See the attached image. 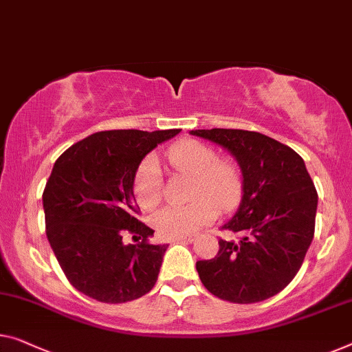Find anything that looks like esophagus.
<instances>
[{"label":"esophagus","instance_id":"esophagus-1","mask_svg":"<svg viewBox=\"0 0 352 352\" xmlns=\"http://www.w3.org/2000/svg\"><path fill=\"white\" fill-rule=\"evenodd\" d=\"M194 235H185V237H178V239H174V242H186V243H191V242H194Z\"/></svg>","mask_w":352,"mask_h":352}]
</instances>
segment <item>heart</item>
I'll return each instance as SVG.
<instances>
[{"instance_id": "1", "label": "heart", "mask_w": 352, "mask_h": 352, "mask_svg": "<svg viewBox=\"0 0 352 352\" xmlns=\"http://www.w3.org/2000/svg\"><path fill=\"white\" fill-rule=\"evenodd\" d=\"M167 164L175 174L192 177L191 199L186 206L166 207L155 213L153 228L161 237L178 239L213 223L221 212H230L243 196L242 167L232 156H218L213 146L196 139H183L166 150ZM135 201L151 210L162 201V178L155 158H146L134 177Z\"/></svg>"}]
</instances>
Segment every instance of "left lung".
<instances>
[{
  "mask_svg": "<svg viewBox=\"0 0 352 352\" xmlns=\"http://www.w3.org/2000/svg\"><path fill=\"white\" fill-rule=\"evenodd\" d=\"M191 134L228 148L245 178L237 213L223 226L237 240L219 239L218 254L196 262L199 278L221 300H265L289 285L311 245L318 192L305 162L291 146L254 131Z\"/></svg>",
  "mask_w": 352,
  "mask_h": 352,
  "instance_id": "obj_1",
  "label": "left lung"
}]
</instances>
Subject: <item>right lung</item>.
Wrapping results in <instances>:
<instances>
[{
	"label": "right lung",
	"instance_id": "1",
	"mask_svg": "<svg viewBox=\"0 0 352 352\" xmlns=\"http://www.w3.org/2000/svg\"><path fill=\"white\" fill-rule=\"evenodd\" d=\"M180 129L99 131L56 160L42 192L45 234L78 292L104 303L145 296L158 280L167 245L135 218L133 194L140 161ZM126 233L138 244H124Z\"/></svg>",
	"mask_w": 352,
	"mask_h": 352
}]
</instances>
